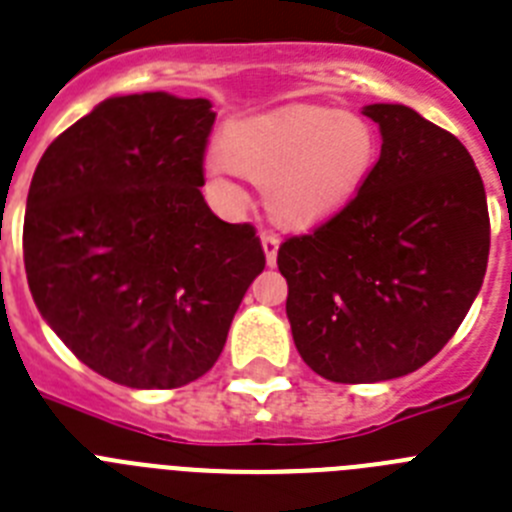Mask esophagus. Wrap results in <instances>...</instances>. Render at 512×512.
I'll list each match as a JSON object with an SVG mask.
<instances>
[{
  "instance_id": "34e87169",
  "label": "esophagus",
  "mask_w": 512,
  "mask_h": 512,
  "mask_svg": "<svg viewBox=\"0 0 512 512\" xmlns=\"http://www.w3.org/2000/svg\"><path fill=\"white\" fill-rule=\"evenodd\" d=\"M261 246H264V253H266V264L269 266L277 264V251H279L277 233H272V230H264V233H261Z\"/></svg>"
}]
</instances>
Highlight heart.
<instances>
[{
    "label": "heart",
    "instance_id": "obj_1",
    "mask_svg": "<svg viewBox=\"0 0 512 512\" xmlns=\"http://www.w3.org/2000/svg\"><path fill=\"white\" fill-rule=\"evenodd\" d=\"M378 160L375 126L355 113L295 106L238 121L207 155L217 178L266 181L282 225L310 227L355 199Z\"/></svg>",
    "mask_w": 512,
    "mask_h": 512
}]
</instances>
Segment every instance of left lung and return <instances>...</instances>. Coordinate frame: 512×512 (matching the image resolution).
Listing matches in <instances>:
<instances>
[{
  "label": "left lung",
  "mask_w": 512,
  "mask_h": 512,
  "mask_svg": "<svg viewBox=\"0 0 512 512\" xmlns=\"http://www.w3.org/2000/svg\"><path fill=\"white\" fill-rule=\"evenodd\" d=\"M362 113L381 157L352 202L277 253L292 339L334 383L414 373L448 344L484 282L487 194L469 150L399 103Z\"/></svg>",
  "instance_id": "1"
}]
</instances>
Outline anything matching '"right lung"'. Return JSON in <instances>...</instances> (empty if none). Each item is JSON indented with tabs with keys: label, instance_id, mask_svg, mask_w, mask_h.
<instances>
[{
	"label": "right lung",
	"instance_id": "obj_1",
	"mask_svg": "<svg viewBox=\"0 0 512 512\" xmlns=\"http://www.w3.org/2000/svg\"><path fill=\"white\" fill-rule=\"evenodd\" d=\"M212 103L103 100L48 144L28 191L25 274L77 360L129 388H178L212 368L264 272L253 225L204 202Z\"/></svg>",
	"mask_w": 512,
	"mask_h": 512
}]
</instances>
